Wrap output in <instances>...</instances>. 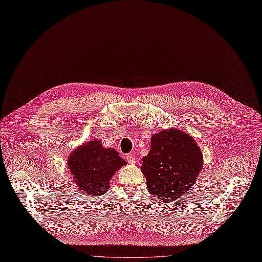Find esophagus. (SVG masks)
<instances>
[{"label": "esophagus", "mask_w": 262, "mask_h": 262, "mask_svg": "<svg viewBox=\"0 0 262 262\" xmlns=\"http://www.w3.org/2000/svg\"><path fill=\"white\" fill-rule=\"evenodd\" d=\"M126 159H127L128 164H130V165H133V164H135V162H136V158H135V156H134V155H132V154H127Z\"/></svg>", "instance_id": "esophagus-1"}]
</instances>
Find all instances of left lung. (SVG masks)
Masks as SVG:
<instances>
[{"mask_svg": "<svg viewBox=\"0 0 262 262\" xmlns=\"http://www.w3.org/2000/svg\"><path fill=\"white\" fill-rule=\"evenodd\" d=\"M204 159L195 139L171 128L152 135L151 149L140 170L148 191L163 203H174L197 182Z\"/></svg>", "mask_w": 262, "mask_h": 262, "instance_id": "left-lung-1", "label": "left lung"}]
</instances>
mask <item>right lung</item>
Masks as SVG:
<instances>
[{"label":"right lung","instance_id":"right-lung-1","mask_svg":"<svg viewBox=\"0 0 262 262\" xmlns=\"http://www.w3.org/2000/svg\"><path fill=\"white\" fill-rule=\"evenodd\" d=\"M126 164L115 149L104 148L98 139L80 145L68 159L76 187L92 196L105 194L115 172Z\"/></svg>","mask_w":262,"mask_h":262}]
</instances>
